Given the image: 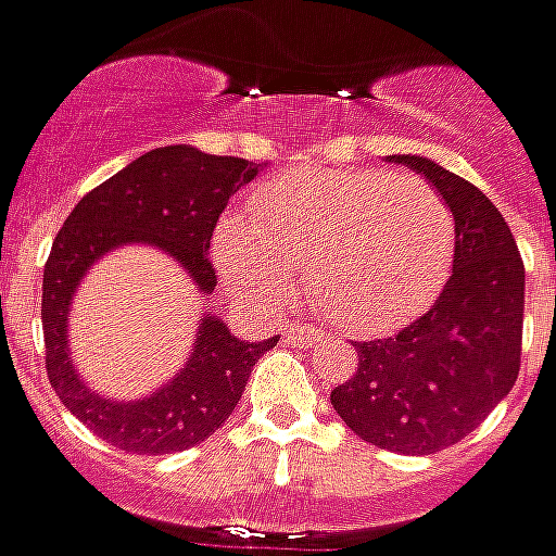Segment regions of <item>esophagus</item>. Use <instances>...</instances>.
<instances>
[{
	"instance_id": "obj_1",
	"label": "esophagus",
	"mask_w": 556,
	"mask_h": 556,
	"mask_svg": "<svg viewBox=\"0 0 556 556\" xmlns=\"http://www.w3.org/2000/svg\"><path fill=\"white\" fill-rule=\"evenodd\" d=\"M321 340V333L313 325H286L282 328V343L289 345H313Z\"/></svg>"
}]
</instances>
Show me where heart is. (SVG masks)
I'll return each mask as SVG.
<instances>
[{
  "instance_id": "obj_1",
  "label": "heart",
  "mask_w": 556,
  "mask_h": 556,
  "mask_svg": "<svg viewBox=\"0 0 556 556\" xmlns=\"http://www.w3.org/2000/svg\"><path fill=\"white\" fill-rule=\"evenodd\" d=\"M213 255L223 277L274 306L294 270L337 325L388 333L437 301L454 255V216L421 177L298 168L267 180L247 216H225Z\"/></svg>"
}]
</instances>
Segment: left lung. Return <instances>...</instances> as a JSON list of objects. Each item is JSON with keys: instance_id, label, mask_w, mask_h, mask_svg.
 <instances>
[{"instance_id": "obj_1", "label": "left lung", "mask_w": 556, "mask_h": 556, "mask_svg": "<svg viewBox=\"0 0 556 556\" xmlns=\"http://www.w3.org/2000/svg\"><path fill=\"white\" fill-rule=\"evenodd\" d=\"M421 174L454 216L452 277L437 304L388 340L358 343V372L331 391L349 430L379 448L437 454L506 397L521 370L523 262L494 201L425 156Z\"/></svg>"}]
</instances>
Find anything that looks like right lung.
<instances>
[{"instance_id": "1", "label": "right lung", "mask_w": 556, "mask_h": 556, "mask_svg": "<svg viewBox=\"0 0 556 556\" xmlns=\"http://www.w3.org/2000/svg\"><path fill=\"white\" fill-rule=\"evenodd\" d=\"M262 168L189 143L159 147L80 198L60 228L41 286L48 376L65 409L104 442L131 454H174L204 442L235 413L255 361L277 345V337L250 343L216 313H204L192 352L170 382L138 400L104 397L80 379L68 349L77 286L116 247L147 243L184 267L201 294H213L216 270L207 255L216 219Z\"/></svg>"}]
</instances>
